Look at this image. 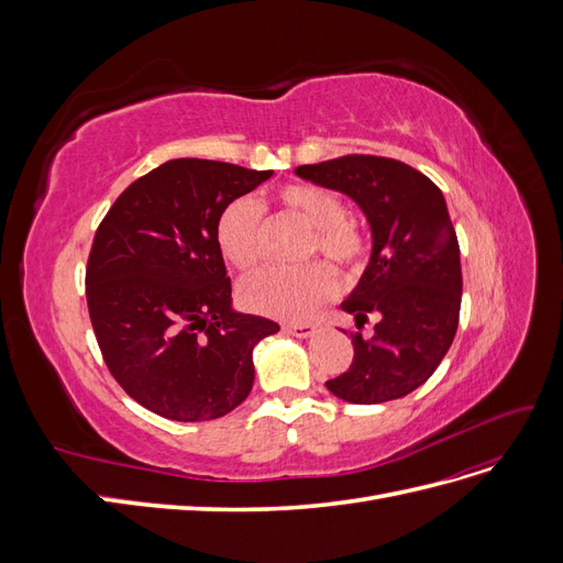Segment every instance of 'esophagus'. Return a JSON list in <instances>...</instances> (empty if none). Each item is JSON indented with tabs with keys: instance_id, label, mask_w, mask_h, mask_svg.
I'll use <instances>...</instances> for the list:
<instances>
[{
	"instance_id": "1",
	"label": "esophagus",
	"mask_w": 563,
	"mask_h": 563,
	"mask_svg": "<svg viewBox=\"0 0 563 563\" xmlns=\"http://www.w3.org/2000/svg\"><path fill=\"white\" fill-rule=\"evenodd\" d=\"M284 333L296 335V338H312L317 333L314 323H286Z\"/></svg>"
}]
</instances>
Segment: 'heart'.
<instances>
[{"label": "heart", "instance_id": "obj_1", "mask_svg": "<svg viewBox=\"0 0 563 563\" xmlns=\"http://www.w3.org/2000/svg\"><path fill=\"white\" fill-rule=\"evenodd\" d=\"M279 209L312 228V240L305 255H321L343 267L360 265L364 242L360 232L347 223V203L329 187L286 185L277 195ZM263 207L251 197L228 201L216 220V244L225 261L236 269H253L263 258ZM335 291V279L323 265H305L300 269H261L240 284L244 308L284 321L310 317L321 302Z\"/></svg>", "mask_w": 563, "mask_h": 563}]
</instances>
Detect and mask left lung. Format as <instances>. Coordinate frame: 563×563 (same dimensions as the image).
Listing matches in <instances>:
<instances>
[{
	"mask_svg": "<svg viewBox=\"0 0 563 563\" xmlns=\"http://www.w3.org/2000/svg\"><path fill=\"white\" fill-rule=\"evenodd\" d=\"M296 176L347 195L371 230V258L340 302L356 327L376 317L368 340L352 338L350 368L327 383L350 404L411 395L444 360L460 317V246L439 187L413 166L347 155L296 168Z\"/></svg>",
	"mask_w": 563,
	"mask_h": 563,
	"instance_id": "1",
	"label": "left lung"
}]
</instances>
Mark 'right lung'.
<instances>
[{
    "label": "right lung",
    "mask_w": 563,
    "mask_h": 563,
    "mask_svg": "<svg viewBox=\"0 0 563 563\" xmlns=\"http://www.w3.org/2000/svg\"><path fill=\"white\" fill-rule=\"evenodd\" d=\"M272 172L172 159L131 183L100 223L87 302L103 360L131 399L178 422L216 420L253 387V347L279 323L232 308L216 220Z\"/></svg>",
    "instance_id": "right-lung-1"
}]
</instances>
